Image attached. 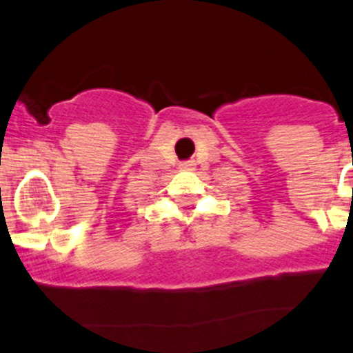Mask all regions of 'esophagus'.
Instances as JSON below:
<instances>
[{"instance_id":"34e87169","label":"esophagus","mask_w":353,"mask_h":353,"mask_svg":"<svg viewBox=\"0 0 353 353\" xmlns=\"http://www.w3.org/2000/svg\"><path fill=\"white\" fill-rule=\"evenodd\" d=\"M192 162H183V164H181V169H192Z\"/></svg>"}]
</instances>
